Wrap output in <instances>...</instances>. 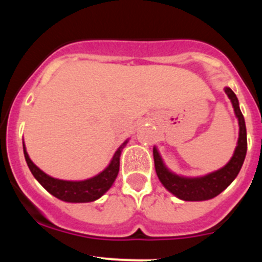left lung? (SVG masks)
<instances>
[{
  "instance_id": "8db88e82",
  "label": "left lung",
  "mask_w": 262,
  "mask_h": 262,
  "mask_svg": "<svg viewBox=\"0 0 262 262\" xmlns=\"http://www.w3.org/2000/svg\"><path fill=\"white\" fill-rule=\"evenodd\" d=\"M224 91L229 97L231 104H233L234 112H235L237 123H239L237 145L229 162L225 166L200 177L180 176L167 169L166 165L162 161L159 150L155 146L152 149L155 170L159 180L167 191L182 201H207L218 196L235 180L240 169H242L243 162L245 160L248 141H246L244 116L240 111L239 101H237L235 93L231 91L229 87H225Z\"/></svg>"
}]
</instances>
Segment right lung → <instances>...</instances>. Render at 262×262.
<instances>
[{"mask_svg": "<svg viewBox=\"0 0 262 262\" xmlns=\"http://www.w3.org/2000/svg\"><path fill=\"white\" fill-rule=\"evenodd\" d=\"M127 143L128 139L117 149L112 160L106 169L101 171L98 175L93 176L91 179L82 180V181H68V180L54 179V177L47 175L44 171L39 169L37 165L29 159L25 143H23V152H25L27 165H28L33 176L50 194L64 201V202L87 203L101 198L108 189L112 187L113 182L116 181L119 172V158H121L122 150L127 145Z\"/></svg>", "mask_w": 262, "mask_h": 262, "instance_id": "add662e5", "label": "right lung"}]
</instances>
